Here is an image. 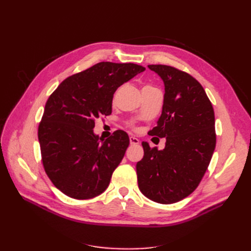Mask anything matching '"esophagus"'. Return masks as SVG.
I'll return each instance as SVG.
<instances>
[{
	"instance_id": "esophagus-1",
	"label": "esophagus",
	"mask_w": 251,
	"mask_h": 251,
	"mask_svg": "<svg viewBox=\"0 0 251 251\" xmlns=\"http://www.w3.org/2000/svg\"><path fill=\"white\" fill-rule=\"evenodd\" d=\"M130 143L134 144V146H136V144L139 143V139L136 138V137H133V136H131V137H130Z\"/></svg>"
}]
</instances>
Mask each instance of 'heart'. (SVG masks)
I'll return each mask as SVG.
<instances>
[{
    "mask_svg": "<svg viewBox=\"0 0 251 251\" xmlns=\"http://www.w3.org/2000/svg\"><path fill=\"white\" fill-rule=\"evenodd\" d=\"M153 89H156L155 87H153V86H151V85H144L143 87H142V91H147V90H153ZM132 127H133V126H132Z\"/></svg>",
    "mask_w": 251,
    "mask_h": 251,
    "instance_id": "obj_1",
    "label": "heart"
}]
</instances>
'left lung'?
I'll return each mask as SVG.
<instances>
[{
  "mask_svg": "<svg viewBox=\"0 0 251 251\" xmlns=\"http://www.w3.org/2000/svg\"><path fill=\"white\" fill-rule=\"evenodd\" d=\"M164 82L162 114L149 134L165 137L158 151L142 142L143 158L136 164L140 192L151 201L176 203L198 187L216 148L215 113L201 83L166 65H149Z\"/></svg>",
  "mask_w": 251,
  "mask_h": 251,
  "instance_id": "8db88e82",
  "label": "left lung"
}]
</instances>
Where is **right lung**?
Segmentation results:
<instances>
[{
  "mask_svg": "<svg viewBox=\"0 0 251 251\" xmlns=\"http://www.w3.org/2000/svg\"><path fill=\"white\" fill-rule=\"evenodd\" d=\"M144 70L132 63L101 62L66 78L49 96L37 136L45 172L66 196L87 200L109 186L130 139L118 130L100 144L95 119L111 115L117 88Z\"/></svg>",
  "mask_w": 251,
  "mask_h": 251,
  "instance_id": "add662e5",
  "label": "right lung"
}]
</instances>
